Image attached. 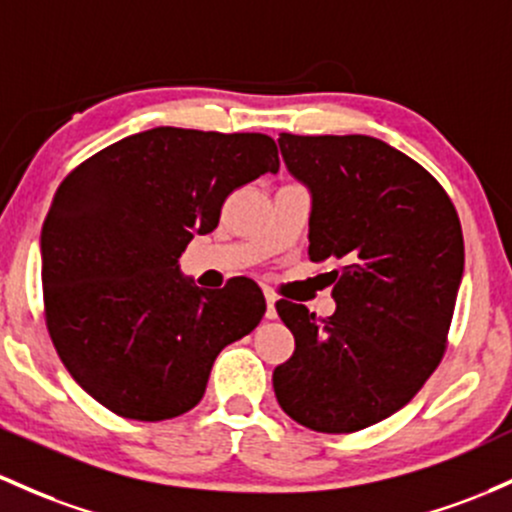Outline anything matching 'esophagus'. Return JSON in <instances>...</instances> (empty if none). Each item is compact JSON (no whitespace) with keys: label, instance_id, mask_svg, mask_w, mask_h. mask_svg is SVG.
<instances>
[{"label":"esophagus","instance_id":"1","mask_svg":"<svg viewBox=\"0 0 512 512\" xmlns=\"http://www.w3.org/2000/svg\"><path fill=\"white\" fill-rule=\"evenodd\" d=\"M274 303H277V296L269 294V291H267V313H265V316H267L269 320L277 318V308H274Z\"/></svg>","mask_w":512,"mask_h":512}]
</instances>
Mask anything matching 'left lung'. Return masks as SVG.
<instances>
[{"mask_svg":"<svg viewBox=\"0 0 512 512\" xmlns=\"http://www.w3.org/2000/svg\"><path fill=\"white\" fill-rule=\"evenodd\" d=\"M279 148L313 194L308 257L345 265L330 272V318L277 301L296 347L274 369V393L303 428L364 430L406 406L445 357L462 223L442 184L384 140L282 133Z\"/></svg>","mask_w":512,"mask_h":512,"instance_id":"left-lung-1","label":"left lung"}]
</instances>
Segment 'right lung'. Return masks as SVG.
<instances>
[{"instance_id":"add662e5","label":"right lung","mask_w":512,"mask_h":512,"mask_svg":"<svg viewBox=\"0 0 512 512\" xmlns=\"http://www.w3.org/2000/svg\"><path fill=\"white\" fill-rule=\"evenodd\" d=\"M279 170L265 133L160 126L99 150L60 182L41 233L43 313L60 362L121 418H177L218 352L267 311L252 279L196 289L179 255L223 201Z\"/></svg>"}]
</instances>
